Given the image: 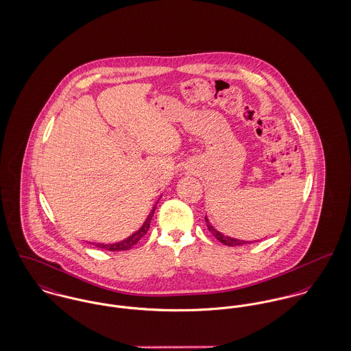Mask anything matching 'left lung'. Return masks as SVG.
<instances>
[{
    "label": "left lung",
    "mask_w": 351,
    "mask_h": 351,
    "mask_svg": "<svg viewBox=\"0 0 351 351\" xmlns=\"http://www.w3.org/2000/svg\"><path fill=\"white\" fill-rule=\"evenodd\" d=\"M204 219H206V223H207V228H208V231L215 237L216 239H217L219 242H221L223 244H226V245H230V247H235V245H242V244H247V243H252L245 242V241H238V239H232V238L224 237V235H221L219 231H216L215 228L208 223L207 217H204Z\"/></svg>",
    "instance_id": "left-lung-1"
}]
</instances>
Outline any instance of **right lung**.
Listing matches in <instances>:
<instances>
[{"mask_svg": "<svg viewBox=\"0 0 351 351\" xmlns=\"http://www.w3.org/2000/svg\"><path fill=\"white\" fill-rule=\"evenodd\" d=\"M155 208L151 211L149 216L147 217L145 223L143 224V227L140 230H137L134 235H131L128 239L123 241V242L113 243V244H96L97 247L100 248H104V250H108V251H127V250H131L136 243L138 242L147 232H148V228H149V223H151V219L155 214Z\"/></svg>", "mask_w": 351, "mask_h": 351, "instance_id": "add662e5", "label": "right lung"}]
</instances>
